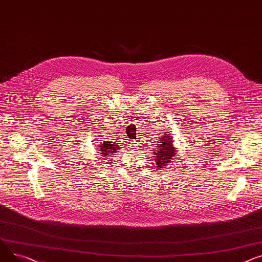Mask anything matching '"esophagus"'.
<instances>
[{
    "instance_id": "34e87169",
    "label": "esophagus",
    "mask_w": 262,
    "mask_h": 262,
    "mask_svg": "<svg viewBox=\"0 0 262 262\" xmlns=\"http://www.w3.org/2000/svg\"><path fill=\"white\" fill-rule=\"evenodd\" d=\"M129 145H130V147L133 148V149H140V144H138V142H133V141H131V142L129 143Z\"/></svg>"
}]
</instances>
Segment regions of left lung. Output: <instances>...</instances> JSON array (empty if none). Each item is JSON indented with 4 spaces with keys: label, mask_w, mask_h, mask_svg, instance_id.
<instances>
[{
    "label": "left lung",
    "mask_w": 262,
    "mask_h": 262,
    "mask_svg": "<svg viewBox=\"0 0 262 262\" xmlns=\"http://www.w3.org/2000/svg\"><path fill=\"white\" fill-rule=\"evenodd\" d=\"M161 134L162 135L160 136V138H158V140H161L160 144H159V148H158L157 151L153 150V151H155L153 155H155V157H156L158 167L163 168L164 166H166L170 162H172V159L174 157L176 148H174V145L172 143L171 136L169 135L168 132L161 133Z\"/></svg>",
    "instance_id": "1"
}]
</instances>
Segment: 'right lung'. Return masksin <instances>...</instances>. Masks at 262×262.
Listing matches in <instances>:
<instances>
[{
  "instance_id": "1",
  "label": "right lung",
  "mask_w": 262,
  "mask_h": 262,
  "mask_svg": "<svg viewBox=\"0 0 262 262\" xmlns=\"http://www.w3.org/2000/svg\"><path fill=\"white\" fill-rule=\"evenodd\" d=\"M102 145H99V155L101 157H103L102 159H104L105 157H109L110 155L113 156V153L116 152V150L118 149L117 144H113V143H106V142H101Z\"/></svg>"
}]
</instances>
